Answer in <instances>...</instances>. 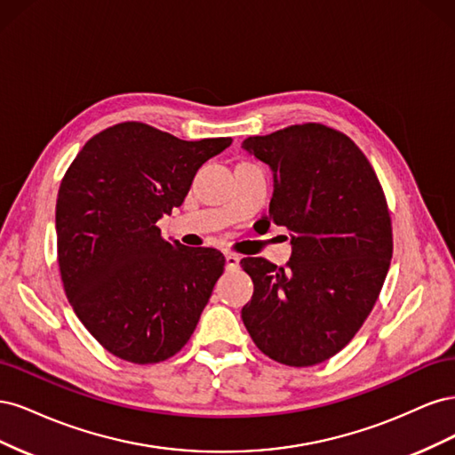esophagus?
I'll use <instances>...</instances> for the list:
<instances>
[{
    "mask_svg": "<svg viewBox=\"0 0 455 455\" xmlns=\"http://www.w3.org/2000/svg\"><path fill=\"white\" fill-rule=\"evenodd\" d=\"M239 261H241V258L237 254H231V252L226 254V267L228 269H237Z\"/></svg>",
    "mask_w": 455,
    "mask_h": 455,
    "instance_id": "esophagus-1",
    "label": "esophagus"
}]
</instances>
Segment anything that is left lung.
<instances>
[{
    "label": "left lung",
    "instance_id": "obj_1",
    "mask_svg": "<svg viewBox=\"0 0 455 455\" xmlns=\"http://www.w3.org/2000/svg\"><path fill=\"white\" fill-rule=\"evenodd\" d=\"M243 149L271 169L266 222L292 239L286 269L241 259L254 283L243 323L269 359L319 364L351 341L387 277L393 233L383 189L356 144L319 123L251 136Z\"/></svg>",
    "mask_w": 455,
    "mask_h": 455
}]
</instances>
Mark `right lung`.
I'll return each mask as SVG.
<instances>
[{
  "label": "right lung",
  "instance_id": "add662e5",
  "mask_svg": "<svg viewBox=\"0 0 455 455\" xmlns=\"http://www.w3.org/2000/svg\"><path fill=\"white\" fill-rule=\"evenodd\" d=\"M231 139L180 140L121 123L84 146L57 199L59 266L68 299L119 359L167 361L194 334L226 258L161 237L201 164Z\"/></svg>",
  "mask_w": 455,
  "mask_h": 455
}]
</instances>
